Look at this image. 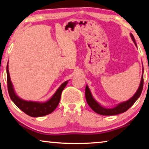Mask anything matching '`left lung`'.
Instances as JSON below:
<instances>
[{
  "instance_id": "obj_1",
  "label": "left lung",
  "mask_w": 149,
  "mask_h": 149,
  "mask_svg": "<svg viewBox=\"0 0 149 149\" xmlns=\"http://www.w3.org/2000/svg\"><path fill=\"white\" fill-rule=\"evenodd\" d=\"M130 37L132 38V40H133L134 45H135L136 47H137V45L136 44L135 40H134L133 35H132V34H130ZM143 72L144 69H143V74H142L140 85H139V87L138 88V90L136 91V93L134 94L130 99L125 102H120V103L118 104L116 107H113V108H105V107H102V105H100L93 97L88 85H86L85 97L86 102H87L89 107H90L95 113L101 114V115H116V114L125 113V111H127L128 109L130 108V107L133 105L134 102H136V100L138 99L139 97L141 96V94L142 93V91H143Z\"/></svg>"
}]
</instances>
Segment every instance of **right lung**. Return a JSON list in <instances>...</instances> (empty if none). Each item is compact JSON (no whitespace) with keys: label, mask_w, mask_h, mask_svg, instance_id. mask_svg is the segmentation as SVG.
Instances as JSON below:
<instances>
[{"label":"right lung","mask_w":149,"mask_h":149,"mask_svg":"<svg viewBox=\"0 0 149 149\" xmlns=\"http://www.w3.org/2000/svg\"><path fill=\"white\" fill-rule=\"evenodd\" d=\"M6 66V76H7V86L9 96L15 103L19 108L28 115L33 117H39L47 115L52 112H53L58 106L60 102L61 93L63 89L67 85L68 81L63 82L59 88L57 89L55 93L49 100L44 102H36V101H28L20 98L16 94L14 89L12 82L10 81V74L8 71V65Z\"/></svg>","instance_id":"add662e5"}]
</instances>
